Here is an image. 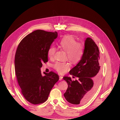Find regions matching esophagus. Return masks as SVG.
<instances>
[{
	"mask_svg": "<svg viewBox=\"0 0 120 120\" xmlns=\"http://www.w3.org/2000/svg\"><path fill=\"white\" fill-rule=\"evenodd\" d=\"M63 77L62 76H59V80H62V79H63Z\"/></svg>",
	"mask_w": 120,
	"mask_h": 120,
	"instance_id": "obj_1",
	"label": "esophagus"
}]
</instances>
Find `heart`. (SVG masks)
<instances>
[{
    "instance_id": "1",
    "label": "heart",
    "mask_w": 120,
    "mask_h": 120,
    "mask_svg": "<svg viewBox=\"0 0 120 120\" xmlns=\"http://www.w3.org/2000/svg\"><path fill=\"white\" fill-rule=\"evenodd\" d=\"M60 47L67 52L68 60L73 64H76L82 58L84 55L85 47L84 44L76 42V39L71 35L64 36L59 42ZM56 49L54 46H50L48 50V56L52 58L56 52ZM53 68L59 74L66 73L70 68L68 63L56 62L53 65Z\"/></svg>"
}]
</instances>
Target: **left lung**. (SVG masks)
<instances>
[{
    "mask_svg": "<svg viewBox=\"0 0 120 120\" xmlns=\"http://www.w3.org/2000/svg\"><path fill=\"white\" fill-rule=\"evenodd\" d=\"M85 47L82 58L70 71L73 78L77 77L78 79L73 81L71 77H63L68 85L64 96L68 102L74 105L83 104L89 101L97 90L101 75L98 46L91 38L87 37Z\"/></svg>",
    "mask_w": 120,
    "mask_h": 120,
    "instance_id": "obj_1",
    "label": "left lung"
}]
</instances>
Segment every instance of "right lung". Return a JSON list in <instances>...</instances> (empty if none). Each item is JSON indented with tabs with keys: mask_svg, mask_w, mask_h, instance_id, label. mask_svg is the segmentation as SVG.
<instances>
[{
	"mask_svg": "<svg viewBox=\"0 0 120 120\" xmlns=\"http://www.w3.org/2000/svg\"><path fill=\"white\" fill-rule=\"evenodd\" d=\"M57 36L56 31L37 30L25 36L16 49L15 68L17 82L24 97L32 104L46 102L59 80L54 72H44L42 76L40 71L43 63L48 61V50Z\"/></svg>",
	"mask_w": 120,
	"mask_h": 120,
	"instance_id": "add662e5",
	"label": "right lung"
}]
</instances>
